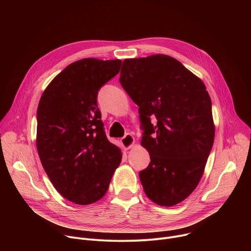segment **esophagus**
<instances>
[{"label":"esophagus","instance_id":"1","mask_svg":"<svg viewBox=\"0 0 251 251\" xmlns=\"http://www.w3.org/2000/svg\"><path fill=\"white\" fill-rule=\"evenodd\" d=\"M134 143H135V139H134V137L131 134H126L121 139V144L124 147V149H126V150L130 149L133 146Z\"/></svg>","mask_w":251,"mask_h":251}]
</instances>
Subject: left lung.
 I'll use <instances>...</instances> for the list:
<instances>
[{"instance_id":"obj_1","label":"left lung","mask_w":251,"mask_h":251,"mask_svg":"<svg viewBox=\"0 0 251 251\" xmlns=\"http://www.w3.org/2000/svg\"><path fill=\"white\" fill-rule=\"evenodd\" d=\"M119 81L139 106L141 143L150 154L149 166L139 173L145 194L164 206L181 202L198 186L213 145L211 100L203 82L164 54L125 59Z\"/></svg>"}]
</instances>
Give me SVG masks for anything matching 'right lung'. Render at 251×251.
<instances>
[{"mask_svg":"<svg viewBox=\"0 0 251 251\" xmlns=\"http://www.w3.org/2000/svg\"><path fill=\"white\" fill-rule=\"evenodd\" d=\"M121 60L83 58L66 66L44 91L37 111V148L56 191L77 204L99 201L122 155L107 139L97 105L99 89Z\"/></svg>","mask_w":251,"mask_h":251,"instance_id":"right-lung-1","label":"right lung"}]
</instances>
